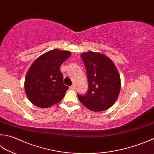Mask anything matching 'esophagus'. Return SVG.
Segmentation results:
<instances>
[{"label":"esophagus","instance_id":"obj_1","mask_svg":"<svg viewBox=\"0 0 154 154\" xmlns=\"http://www.w3.org/2000/svg\"><path fill=\"white\" fill-rule=\"evenodd\" d=\"M69 88H70L71 90H75V88H75V86L74 85H72V86L69 87Z\"/></svg>","mask_w":154,"mask_h":154}]
</instances>
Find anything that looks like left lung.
<instances>
[{"instance_id":"8db88e82","label":"left lung","mask_w":154,"mask_h":154,"mask_svg":"<svg viewBox=\"0 0 154 154\" xmlns=\"http://www.w3.org/2000/svg\"><path fill=\"white\" fill-rule=\"evenodd\" d=\"M86 68L88 90L78 95L87 109L94 112L106 111L115 104L121 91V78L112 61L100 52L89 51L81 54Z\"/></svg>"}]
</instances>
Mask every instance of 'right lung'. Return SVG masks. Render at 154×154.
<instances>
[{"label": "right lung", "instance_id": "1", "mask_svg": "<svg viewBox=\"0 0 154 154\" xmlns=\"http://www.w3.org/2000/svg\"><path fill=\"white\" fill-rule=\"evenodd\" d=\"M70 56V51L54 49L41 55L31 65L24 87L34 105L48 108L62 100L68 86L63 85L60 66Z\"/></svg>", "mask_w": 154, "mask_h": 154}]
</instances>
